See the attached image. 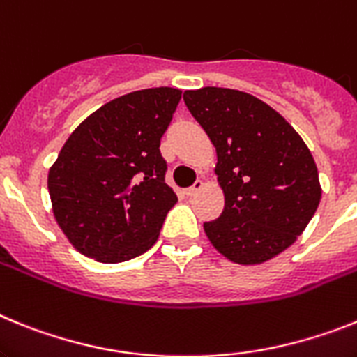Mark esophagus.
<instances>
[{
    "mask_svg": "<svg viewBox=\"0 0 357 357\" xmlns=\"http://www.w3.org/2000/svg\"><path fill=\"white\" fill-rule=\"evenodd\" d=\"M203 185H204V183H203V181H201V179H197V181H196V183H194V185H192V187H190V188H187V196H188V197H192V196H196L197 192H199V190H201V188H203Z\"/></svg>",
    "mask_w": 357,
    "mask_h": 357,
    "instance_id": "obj_1",
    "label": "esophagus"
}]
</instances>
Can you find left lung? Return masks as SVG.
Listing matches in <instances>:
<instances>
[{"label": "left lung", "mask_w": 357, "mask_h": 357, "mask_svg": "<svg viewBox=\"0 0 357 357\" xmlns=\"http://www.w3.org/2000/svg\"><path fill=\"white\" fill-rule=\"evenodd\" d=\"M192 116L215 147L225 210L204 222L217 252L235 264L277 257L302 235L321 199L314 158L280 113L238 89H188Z\"/></svg>", "instance_id": "1"}]
</instances>
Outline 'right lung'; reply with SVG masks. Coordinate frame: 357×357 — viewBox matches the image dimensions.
<instances>
[{
	"mask_svg": "<svg viewBox=\"0 0 357 357\" xmlns=\"http://www.w3.org/2000/svg\"><path fill=\"white\" fill-rule=\"evenodd\" d=\"M181 89L122 95L80 122L48 172L52 210L82 255L116 264L153 248L178 201L160 142Z\"/></svg>",
	"mask_w": 357,
	"mask_h": 357,
	"instance_id": "1",
	"label": "right lung"
}]
</instances>
